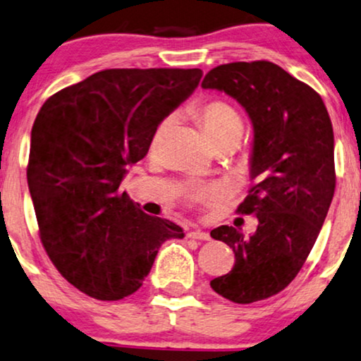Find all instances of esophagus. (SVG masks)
Instances as JSON below:
<instances>
[{"mask_svg": "<svg viewBox=\"0 0 361 361\" xmlns=\"http://www.w3.org/2000/svg\"><path fill=\"white\" fill-rule=\"evenodd\" d=\"M188 238L190 239H198V241H209V239H211V236L208 233H206V231H200V229L190 231Z\"/></svg>", "mask_w": 361, "mask_h": 361, "instance_id": "34e87169", "label": "esophagus"}]
</instances>
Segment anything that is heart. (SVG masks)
Here are the masks:
<instances>
[{"instance_id":"b5f03b06","label":"heart","mask_w":361,"mask_h":361,"mask_svg":"<svg viewBox=\"0 0 361 361\" xmlns=\"http://www.w3.org/2000/svg\"><path fill=\"white\" fill-rule=\"evenodd\" d=\"M198 117L203 123L206 133L211 138V142L216 143L223 140L226 137H233L236 133H243V120L239 117L238 110L233 105L221 99L206 100L204 104L200 105ZM173 122L171 117L163 120L155 133V140L158 142L163 135V132L170 127ZM221 193L219 186H203V188H196L193 191V198L196 200H213Z\"/></svg>"}]
</instances>
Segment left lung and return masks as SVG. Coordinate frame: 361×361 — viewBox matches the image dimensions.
<instances>
[{"mask_svg":"<svg viewBox=\"0 0 361 361\" xmlns=\"http://www.w3.org/2000/svg\"><path fill=\"white\" fill-rule=\"evenodd\" d=\"M201 87L236 99L254 127L252 185L238 213L257 216L256 233L211 231L236 257L211 287L231 302L252 304L284 290L314 247L335 193L334 128L320 95L274 62L218 66Z\"/></svg>","mask_w":361,"mask_h":361,"instance_id":"obj_1","label":"left lung"}]
</instances>
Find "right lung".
Listing matches in <instances>:
<instances>
[{"mask_svg": "<svg viewBox=\"0 0 361 361\" xmlns=\"http://www.w3.org/2000/svg\"><path fill=\"white\" fill-rule=\"evenodd\" d=\"M201 69H105L59 90L31 130L27 186L41 243L61 276L89 297L140 289L166 239L185 238L120 191L158 125L198 87Z\"/></svg>", "mask_w": 361, "mask_h": 361, "instance_id": "1", "label": "right lung"}]
</instances>
